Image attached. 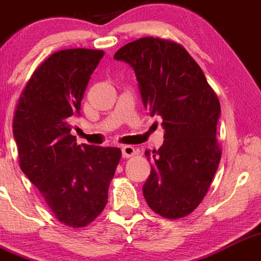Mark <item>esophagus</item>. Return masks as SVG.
<instances>
[{
  "mask_svg": "<svg viewBox=\"0 0 261 261\" xmlns=\"http://www.w3.org/2000/svg\"><path fill=\"white\" fill-rule=\"evenodd\" d=\"M136 154V149L132 145H124L122 146V156L123 158H130Z\"/></svg>",
  "mask_w": 261,
  "mask_h": 261,
  "instance_id": "1",
  "label": "esophagus"
}]
</instances>
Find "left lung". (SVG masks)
Returning a JSON list of instances; mask_svg holds the SVG:
<instances>
[{
  "instance_id": "left-lung-1",
  "label": "left lung",
  "mask_w": 261,
  "mask_h": 261,
  "mask_svg": "<svg viewBox=\"0 0 261 261\" xmlns=\"http://www.w3.org/2000/svg\"><path fill=\"white\" fill-rule=\"evenodd\" d=\"M113 58L129 64L145 110L163 118V145L145 150L153 162L143 185L146 203L164 218L185 217L203 200L221 160L217 95L185 48L171 40L140 38Z\"/></svg>"
}]
</instances>
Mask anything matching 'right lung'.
Returning a JSON list of instances; mask_svg holds the SVG:
<instances>
[{
	"mask_svg": "<svg viewBox=\"0 0 261 261\" xmlns=\"http://www.w3.org/2000/svg\"><path fill=\"white\" fill-rule=\"evenodd\" d=\"M105 53L65 49L51 54L25 85L13 117L19 166L61 223L86 227L105 208L121 149L79 145L72 116Z\"/></svg>",
	"mask_w": 261,
	"mask_h": 261,
	"instance_id": "right-lung-1",
	"label": "right lung"
}]
</instances>
